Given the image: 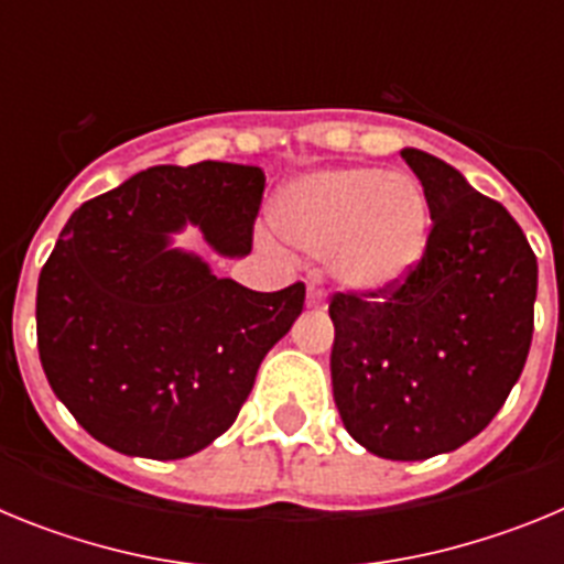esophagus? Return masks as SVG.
<instances>
[{"instance_id": "34e87169", "label": "esophagus", "mask_w": 564, "mask_h": 564, "mask_svg": "<svg viewBox=\"0 0 564 564\" xmlns=\"http://www.w3.org/2000/svg\"><path fill=\"white\" fill-rule=\"evenodd\" d=\"M307 307H313V311H322V307H325V291H322V288H307Z\"/></svg>"}]
</instances>
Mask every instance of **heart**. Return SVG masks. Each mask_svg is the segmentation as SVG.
<instances>
[{
    "mask_svg": "<svg viewBox=\"0 0 564 564\" xmlns=\"http://www.w3.org/2000/svg\"><path fill=\"white\" fill-rule=\"evenodd\" d=\"M288 246L330 259L350 291L383 293L417 268L430 242L423 188L381 169H322L288 183L271 206Z\"/></svg>",
    "mask_w": 564,
    "mask_h": 564,
    "instance_id": "b5f03b06",
    "label": "heart"
}]
</instances>
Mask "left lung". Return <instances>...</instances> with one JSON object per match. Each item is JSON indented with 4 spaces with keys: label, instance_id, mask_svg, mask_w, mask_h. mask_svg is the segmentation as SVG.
Instances as JSON below:
<instances>
[{
    "label": "left lung",
    "instance_id": "obj_1",
    "mask_svg": "<svg viewBox=\"0 0 564 564\" xmlns=\"http://www.w3.org/2000/svg\"><path fill=\"white\" fill-rule=\"evenodd\" d=\"M401 158L432 231L401 285L336 293L333 398L344 430L387 460H426L480 435L525 367L536 257L517 220L421 149Z\"/></svg>",
    "mask_w": 564,
    "mask_h": 564
}]
</instances>
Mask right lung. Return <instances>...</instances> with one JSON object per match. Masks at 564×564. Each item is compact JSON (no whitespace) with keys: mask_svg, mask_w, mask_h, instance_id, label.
<instances>
[{"mask_svg":"<svg viewBox=\"0 0 564 564\" xmlns=\"http://www.w3.org/2000/svg\"><path fill=\"white\" fill-rule=\"evenodd\" d=\"M262 192L259 166L203 161L138 172L73 212L39 276V358L98 443L181 460L237 421L305 285L248 291L172 234L192 223L220 257H246Z\"/></svg>","mask_w":564,"mask_h":564,"instance_id":"right-lung-1","label":"right lung"}]
</instances>
